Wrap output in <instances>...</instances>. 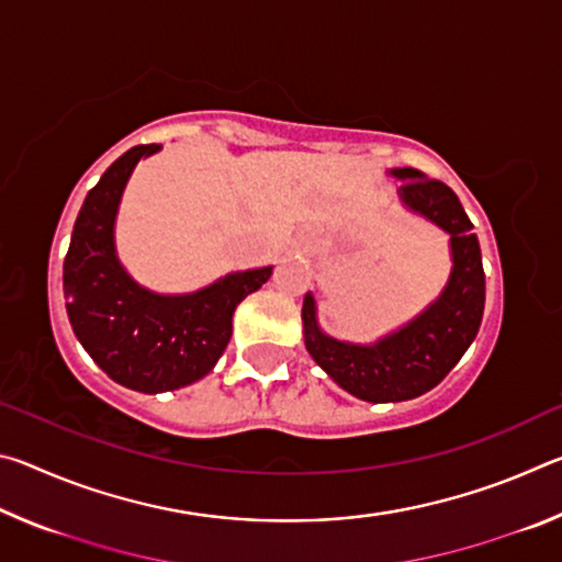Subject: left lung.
<instances>
[{
	"instance_id": "left-lung-1",
	"label": "left lung",
	"mask_w": 562,
	"mask_h": 562,
	"mask_svg": "<svg viewBox=\"0 0 562 562\" xmlns=\"http://www.w3.org/2000/svg\"><path fill=\"white\" fill-rule=\"evenodd\" d=\"M389 173L404 180L398 198L408 211L451 235L453 268L443 292L422 315L374 345H351L325 335L317 325L315 297L307 292L302 302L304 347L312 359L345 392L374 404L406 402L431 392L479 335L486 304L479 237L453 190L416 168H394Z\"/></svg>"
}]
</instances>
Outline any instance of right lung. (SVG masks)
<instances>
[{"label": "right lung", "instance_id": "right-lung-1", "mask_svg": "<svg viewBox=\"0 0 562 562\" xmlns=\"http://www.w3.org/2000/svg\"><path fill=\"white\" fill-rule=\"evenodd\" d=\"M160 146H136L89 190L64 260V300L76 339L113 382L173 392L203 379L233 335L235 307L270 280V268L225 274L190 294H156L123 270L113 223L133 168Z\"/></svg>", "mask_w": 562, "mask_h": 562}]
</instances>
